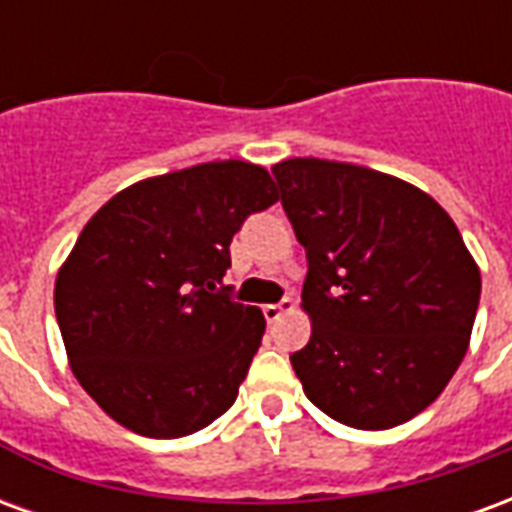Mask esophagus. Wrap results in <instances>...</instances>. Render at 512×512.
Segmentation results:
<instances>
[{
	"label": "esophagus",
	"mask_w": 512,
	"mask_h": 512,
	"mask_svg": "<svg viewBox=\"0 0 512 512\" xmlns=\"http://www.w3.org/2000/svg\"><path fill=\"white\" fill-rule=\"evenodd\" d=\"M293 310H296V301L282 299L279 304H266V307H263V315H266L268 323H277L285 312H293Z\"/></svg>",
	"instance_id": "1"
}]
</instances>
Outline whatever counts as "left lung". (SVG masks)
Wrapping results in <instances>:
<instances>
[{
    "mask_svg": "<svg viewBox=\"0 0 512 512\" xmlns=\"http://www.w3.org/2000/svg\"><path fill=\"white\" fill-rule=\"evenodd\" d=\"M307 249L310 343L290 356L304 395L348 428L417 417L466 356L480 268L450 213L376 169L288 158L271 167Z\"/></svg>",
    "mask_w": 512,
    "mask_h": 512,
    "instance_id": "left-lung-1",
    "label": "left lung"
}]
</instances>
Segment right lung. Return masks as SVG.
<instances>
[{
    "label": "right lung",
    "instance_id": "add662e5",
    "mask_svg": "<svg viewBox=\"0 0 512 512\" xmlns=\"http://www.w3.org/2000/svg\"><path fill=\"white\" fill-rule=\"evenodd\" d=\"M279 191L249 161H208L117 191L84 224L54 312L84 392L123 428L178 439L238 397L266 318L222 288L230 241Z\"/></svg>",
    "mask_w": 512,
    "mask_h": 512
}]
</instances>
